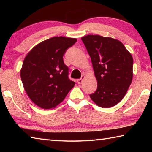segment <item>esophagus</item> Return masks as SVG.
Segmentation results:
<instances>
[{
	"instance_id": "obj_1",
	"label": "esophagus",
	"mask_w": 152,
	"mask_h": 152,
	"mask_svg": "<svg viewBox=\"0 0 152 152\" xmlns=\"http://www.w3.org/2000/svg\"><path fill=\"white\" fill-rule=\"evenodd\" d=\"M84 78H85V76L82 75V77H81V78L78 79V80H77V82H78V83L79 84H81L82 83V82H83Z\"/></svg>"
}]
</instances>
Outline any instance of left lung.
Segmentation results:
<instances>
[{
  "label": "left lung",
  "mask_w": 152,
  "mask_h": 152,
  "mask_svg": "<svg viewBox=\"0 0 152 152\" xmlns=\"http://www.w3.org/2000/svg\"><path fill=\"white\" fill-rule=\"evenodd\" d=\"M91 56L97 89L90 94L102 108L112 107L121 101L132 84L133 58L120 41L98 35L81 38Z\"/></svg>",
  "instance_id": "1"
}]
</instances>
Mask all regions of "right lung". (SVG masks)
Segmentation results:
<instances>
[{"mask_svg": "<svg viewBox=\"0 0 152 152\" xmlns=\"http://www.w3.org/2000/svg\"><path fill=\"white\" fill-rule=\"evenodd\" d=\"M76 41V38L51 37L35 45L25 56L20 78L30 99L40 108H55L75 85L68 78L63 56Z\"/></svg>", "mask_w": 152, "mask_h": 152, "instance_id": "right-lung-1", "label": "right lung"}]
</instances>
